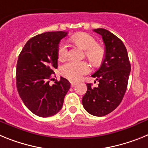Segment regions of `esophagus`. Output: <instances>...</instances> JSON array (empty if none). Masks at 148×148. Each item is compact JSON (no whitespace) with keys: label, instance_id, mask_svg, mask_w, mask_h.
<instances>
[{"label":"esophagus","instance_id":"1","mask_svg":"<svg viewBox=\"0 0 148 148\" xmlns=\"http://www.w3.org/2000/svg\"><path fill=\"white\" fill-rule=\"evenodd\" d=\"M77 82L71 81V86H72V87H74V86H75V85H77Z\"/></svg>","mask_w":148,"mask_h":148}]
</instances>
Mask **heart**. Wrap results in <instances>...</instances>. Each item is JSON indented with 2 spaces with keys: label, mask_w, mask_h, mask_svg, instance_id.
<instances>
[{
  "label": "heart",
  "mask_w": 148,
  "mask_h": 148,
  "mask_svg": "<svg viewBox=\"0 0 148 148\" xmlns=\"http://www.w3.org/2000/svg\"><path fill=\"white\" fill-rule=\"evenodd\" d=\"M76 45L85 50V55L93 65H99L105 56V49L96 42L92 36L86 33H80L71 38ZM60 60H63L68 56V47L65 42H61L57 50ZM90 71V65L86 62H67L60 69L62 75L70 80H77L82 76Z\"/></svg>",
  "instance_id": "heart-1"
}]
</instances>
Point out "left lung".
I'll return each mask as SVG.
<instances>
[{
	"mask_svg": "<svg viewBox=\"0 0 148 148\" xmlns=\"http://www.w3.org/2000/svg\"><path fill=\"white\" fill-rule=\"evenodd\" d=\"M94 31L102 36L105 57L100 69L92 75L99 82L98 86L92 88L91 83H87V92L82 103L89 114L104 116L121 102L127 87L131 66L127 51L120 38L103 28Z\"/></svg>",
	"mask_w": 148,
	"mask_h": 148,
	"instance_id": "8db88e82",
	"label": "left lung"
}]
</instances>
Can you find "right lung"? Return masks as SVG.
<instances>
[{
  "label": "right lung",
  "mask_w": 148,
  "mask_h": 148,
  "mask_svg": "<svg viewBox=\"0 0 148 148\" xmlns=\"http://www.w3.org/2000/svg\"><path fill=\"white\" fill-rule=\"evenodd\" d=\"M67 32H46L33 37L20 53L16 66V86L24 105L33 114L45 118L62 107L70 83L64 77L49 84L58 67L59 43Z\"/></svg>",
  "instance_id": "right-lung-1"
}]
</instances>
